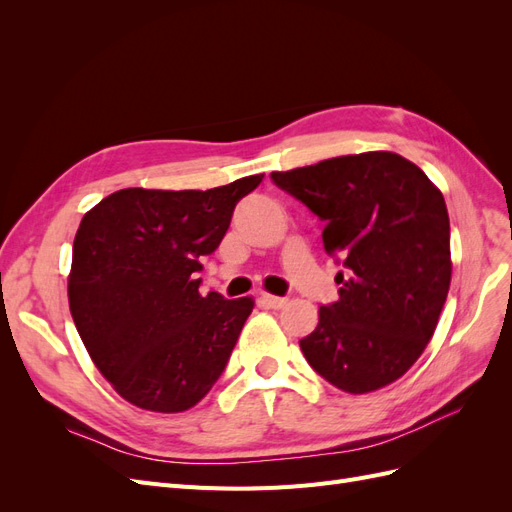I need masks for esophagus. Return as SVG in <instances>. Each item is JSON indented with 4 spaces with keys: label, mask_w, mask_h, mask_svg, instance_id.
Returning <instances> with one entry per match:
<instances>
[{
    "label": "esophagus",
    "mask_w": 512,
    "mask_h": 512,
    "mask_svg": "<svg viewBox=\"0 0 512 512\" xmlns=\"http://www.w3.org/2000/svg\"><path fill=\"white\" fill-rule=\"evenodd\" d=\"M260 301L265 303L267 307H271V309H280V307H284L286 303H288V299L286 297H275V294H262L260 297Z\"/></svg>",
    "instance_id": "34e87169"
}]
</instances>
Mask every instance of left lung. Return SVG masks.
<instances>
[{
    "instance_id": "8db88e82",
    "label": "left lung",
    "mask_w": 512,
    "mask_h": 512,
    "mask_svg": "<svg viewBox=\"0 0 512 512\" xmlns=\"http://www.w3.org/2000/svg\"><path fill=\"white\" fill-rule=\"evenodd\" d=\"M318 215L335 256L339 299L322 305L299 346L316 374L346 393L395 382L436 331L451 286V224L442 192L391 151L339 156L271 173Z\"/></svg>"
}]
</instances>
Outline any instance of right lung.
Here are the masks:
<instances>
[{"instance_id":"obj_1","label":"right lung","mask_w":512,"mask_h":512,"mask_svg":"<svg viewBox=\"0 0 512 512\" xmlns=\"http://www.w3.org/2000/svg\"><path fill=\"white\" fill-rule=\"evenodd\" d=\"M262 177L205 192L128 188L85 213L72 247L70 312L96 367L130 404L183 412L224 374L254 301L203 297L200 256L215 252Z\"/></svg>"}]
</instances>
